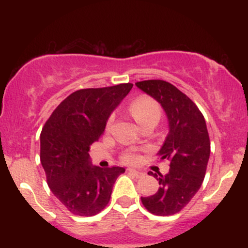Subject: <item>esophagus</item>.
<instances>
[{
    "instance_id": "1",
    "label": "esophagus",
    "mask_w": 248,
    "mask_h": 248,
    "mask_svg": "<svg viewBox=\"0 0 248 248\" xmlns=\"http://www.w3.org/2000/svg\"><path fill=\"white\" fill-rule=\"evenodd\" d=\"M128 172L132 173V175L135 176V177H142V176H144V172H143V171H141V170L128 169Z\"/></svg>"
}]
</instances>
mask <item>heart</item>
Returning <instances> with one entry per match:
<instances>
[{
    "label": "heart",
    "instance_id": "obj_1",
    "mask_svg": "<svg viewBox=\"0 0 248 248\" xmlns=\"http://www.w3.org/2000/svg\"><path fill=\"white\" fill-rule=\"evenodd\" d=\"M130 113L139 124L143 121L152 120V119L158 121L161 116V107L157 102L149 96H140L130 105ZM113 120H114V116L112 115L107 121V128L112 126ZM139 160H140V156L135 152H127L122 156V161L126 163H135Z\"/></svg>",
    "mask_w": 248,
    "mask_h": 248
}]
</instances>
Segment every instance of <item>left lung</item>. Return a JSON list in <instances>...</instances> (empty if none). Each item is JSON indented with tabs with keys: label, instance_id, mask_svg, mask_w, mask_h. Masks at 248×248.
<instances>
[{
	"label": "left lung",
	"instance_id": "1",
	"mask_svg": "<svg viewBox=\"0 0 248 248\" xmlns=\"http://www.w3.org/2000/svg\"><path fill=\"white\" fill-rule=\"evenodd\" d=\"M135 85L161 104L169 124V133L157 153L161 160L170 162L169 172H148L160 187L154 195L141 197L142 204L153 215H175L191 201L205 177L210 157L205 119L195 102L170 82L143 80Z\"/></svg>",
	"mask_w": 248,
	"mask_h": 248
}]
</instances>
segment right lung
Returning <instances> with one entry per match:
<instances>
[{
	"instance_id": "add662e5",
	"label": "right lung",
	"mask_w": 248,
	"mask_h": 248,
	"mask_svg": "<svg viewBox=\"0 0 248 248\" xmlns=\"http://www.w3.org/2000/svg\"><path fill=\"white\" fill-rule=\"evenodd\" d=\"M133 84L85 88L62 100L41 133V163L47 186L73 215L91 217L104 210L124 168L93 166L90 146L104 133L113 110Z\"/></svg>"
}]
</instances>
